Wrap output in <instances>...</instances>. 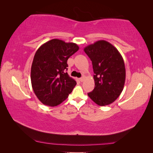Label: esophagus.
Segmentation results:
<instances>
[{"label":"esophagus","instance_id":"esophagus-1","mask_svg":"<svg viewBox=\"0 0 153 153\" xmlns=\"http://www.w3.org/2000/svg\"><path fill=\"white\" fill-rule=\"evenodd\" d=\"M84 76H82L81 78H80V79H79V80L80 81V82H83V81H84Z\"/></svg>","mask_w":153,"mask_h":153}]
</instances>
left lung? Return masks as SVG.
<instances>
[{"label":"left lung","mask_w":153,"mask_h":153,"mask_svg":"<svg viewBox=\"0 0 153 153\" xmlns=\"http://www.w3.org/2000/svg\"><path fill=\"white\" fill-rule=\"evenodd\" d=\"M84 51L92 62L95 87L88 96L100 106L113 103L123 90L126 69L118 50L104 40L87 46Z\"/></svg>","instance_id":"8db88e82"}]
</instances>
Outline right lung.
<instances>
[{
    "label": "right lung",
    "mask_w": 153,
    "mask_h": 153,
    "mask_svg": "<svg viewBox=\"0 0 153 153\" xmlns=\"http://www.w3.org/2000/svg\"><path fill=\"white\" fill-rule=\"evenodd\" d=\"M79 49L75 43L54 39L36 50L30 70V80L34 92L44 105L57 106L72 92L76 82L66 73L67 62Z\"/></svg>",
    "instance_id": "obj_1"
}]
</instances>
